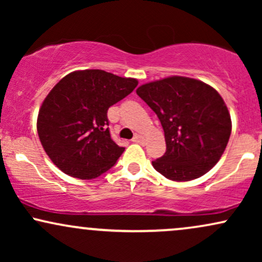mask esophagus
Returning <instances> with one entry per match:
<instances>
[{
    "label": "esophagus",
    "instance_id": "1",
    "mask_svg": "<svg viewBox=\"0 0 262 262\" xmlns=\"http://www.w3.org/2000/svg\"><path fill=\"white\" fill-rule=\"evenodd\" d=\"M133 141H134V143H140V144H143V143H144V139H143V137H141L140 134H135L134 138H133Z\"/></svg>",
    "mask_w": 262,
    "mask_h": 262
}]
</instances>
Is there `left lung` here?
Masks as SVG:
<instances>
[{
  "label": "left lung",
  "mask_w": 262,
  "mask_h": 262,
  "mask_svg": "<svg viewBox=\"0 0 262 262\" xmlns=\"http://www.w3.org/2000/svg\"><path fill=\"white\" fill-rule=\"evenodd\" d=\"M137 95L160 119L166 152L154 169L172 181H191L214 166L231 133L223 98L202 81L171 76L138 87Z\"/></svg>",
  "instance_id": "8db88e82"
}]
</instances>
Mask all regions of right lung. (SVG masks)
<instances>
[{
  "mask_svg": "<svg viewBox=\"0 0 262 262\" xmlns=\"http://www.w3.org/2000/svg\"><path fill=\"white\" fill-rule=\"evenodd\" d=\"M138 80L103 70L66 75L39 110L37 129L50 160L66 175L92 180L116 164L124 148L107 128V111L127 97Z\"/></svg>",
  "mask_w": 262,
  "mask_h": 262,
  "instance_id": "add662e5",
  "label": "right lung"
}]
</instances>
